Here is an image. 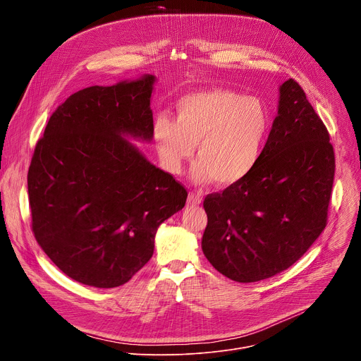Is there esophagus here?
Masks as SVG:
<instances>
[{
	"mask_svg": "<svg viewBox=\"0 0 361 361\" xmlns=\"http://www.w3.org/2000/svg\"><path fill=\"white\" fill-rule=\"evenodd\" d=\"M201 200H202V198H201V197H200L197 192H192V191H191V192L188 194L187 202H188L190 205H198V204L201 202Z\"/></svg>",
	"mask_w": 361,
	"mask_h": 361,
	"instance_id": "obj_1",
	"label": "esophagus"
}]
</instances>
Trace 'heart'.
Listing matches in <instances>:
<instances>
[{
    "label": "heart",
    "instance_id": "b5f03b06",
    "mask_svg": "<svg viewBox=\"0 0 361 361\" xmlns=\"http://www.w3.org/2000/svg\"><path fill=\"white\" fill-rule=\"evenodd\" d=\"M273 127V114L259 97L214 88L187 94L176 104V121L160 117L154 141L169 171L178 174L197 144V181L228 187L259 164Z\"/></svg>",
    "mask_w": 361,
    "mask_h": 361
}]
</instances>
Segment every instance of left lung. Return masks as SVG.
<instances>
[{
	"instance_id": "8db88e82",
	"label": "left lung",
	"mask_w": 361,
	"mask_h": 361,
	"mask_svg": "<svg viewBox=\"0 0 361 361\" xmlns=\"http://www.w3.org/2000/svg\"><path fill=\"white\" fill-rule=\"evenodd\" d=\"M334 170L324 123L300 84L287 80L259 164L243 181L204 198V255L238 283L287 270L327 226Z\"/></svg>"
}]
</instances>
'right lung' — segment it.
<instances>
[{
	"label": "right lung",
	"instance_id": "add662e5",
	"mask_svg": "<svg viewBox=\"0 0 361 361\" xmlns=\"http://www.w3.org/2000/svg\"><path fill=\"white\" fill-rule=\"evenodd\" d=\"M154 75L70 95L49 117L28 169L31 228L64 274L126 284L152 257L154 237L187 190L124 135L152 138Z\"/></svg>",
	"mask_w": 361,
	"mask_h": 361
}]
</instances>
